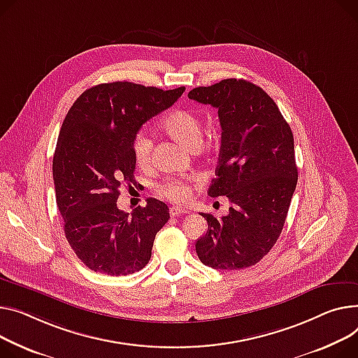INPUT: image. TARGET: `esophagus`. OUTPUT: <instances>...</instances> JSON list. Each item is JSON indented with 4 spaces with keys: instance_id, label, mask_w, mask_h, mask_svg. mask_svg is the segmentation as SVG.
<instances>
[{
    "instance_id": "obj_1",
    "label": "esophagus",
    "mask_w": 358,
    "mask_h": 358,
    "mask_svg": "<svg viewBox=\"0 0 358 358\" xmlns=\"http://www.w3.org/2000/svg\"><path fill=\"white\" fill-rule=\"evenodd\" d=\"M188 210L187 208H180V207H171L170 208V216L171 217H177L180 214H187Z\"/></svg>"
}]
</instances>
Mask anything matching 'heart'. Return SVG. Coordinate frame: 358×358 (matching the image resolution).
<instances>
[{
	"instance_id": "1",
	"label": "heart",
	"mask_w": 358,
	"mask_h": 358,
	"mask_svg": "<svg viewBox=\"0 0 358 358\" xmlns=\"http://www.w3.org/2000/svg\"><path fill=\"white\" fill-rule=\"evenodd\" d=\"M162 129L189 151L200 148L203 142V124L199 115L189 109H174L164 117ZM154 148V141L144 129L138 131L132 139V151L139 164H148ZM196 180L171 178L158 187L165 199L184 203L192 196V185Z\"/></svg>"
}]
</instances>
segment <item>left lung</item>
I'll use <instances>...</instances> for the list:
<instances>
[{
	"label": "left lung",
	"mask_w": 358,
	"mask_h": 358,
	"mask_svg": "<svg viewBox=\"0 0 358 358\" xmlns=\"http://www.w3.org/2000/svg\"><path fill=\"white\" fill-rule=\"evenodd\" d=\"M188 98L219 109L222 147L210 197L226 196L227 216L207 220L196 252L213 269L256 265L276 243L296 188L294 135L269 94L243 79L189 90Z\"/></svg>",
	"instance_id": "obj_1"
}]
</instances>
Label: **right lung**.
<instances>
[{
	"label": "right lung",
	"mask_w": 358,
	"mask_h": 358,
	"mask_svg": "<svg viewBox=\"0 0 358 358\" xmlns=\"http://www.w3.org/2000/svg\"><path fill=\"white\" fill-rule=\"evenodd\" d=\"M184 90L102 83L69 109L53 157L56 203L66 239L89 269L121 276L150 262L155 234L170 219L169 207L148 199L129 214L116 200L124 184H135L134 135Z\"/></svg>",
	"instance_id": "right-lung-1"
}]
</instances>
